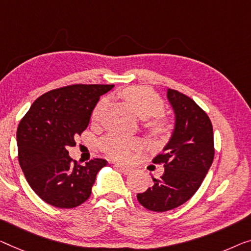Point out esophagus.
<instances>
[{"mask_svg": "<svg viewBox=\"0 0 251 251\" xmlns=\"http://www.w3.org/2000/svg\"><path fill=\"white\" fill-rule=\"evenodd\" d=\"M115 167H116V169L119 170V171H121V173H123L124 175H128V174L132 173V169H130V168L123 167V166H121V164H117V163H116V164H115Z\"/></svg>", "mask_w": 251, "mask_h": 251, "instance_id": "obj_1", "label": "esophagus"}]
</instances>
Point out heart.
I'll use <instances>...</instances> for the list:
<instances>
[{"label": "heart", "mask_w": 251, "mask_h": 251, "mask_svg": "<svg viewBox=\"0 0 251 251\" xmlns=\"http://www.w3.org/2000/svg\"><path fill=\"white\" fill-rule=\"evenodd\" d=\"M122 97L142 118L158 116L163 111L162 99L149 88L133 85V87L123 90ZM104 107H106V99H101L96 104L92 111L93 121H98ZM149 126L152 134H154L155 136H162L168 129L167 123L160 119H155ZM141 145V142L137 138L122 136L118 134H109L100 141V149L109 158L118 160V161H128L133 151L140 149Z\"/></svg>", "instance_id": "obj_1"}]
</instances>
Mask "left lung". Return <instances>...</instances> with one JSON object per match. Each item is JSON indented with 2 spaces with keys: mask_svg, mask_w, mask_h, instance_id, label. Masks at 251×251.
Masks as SVG:
<instances>
[{
  "mask_svg": "<svg viewBox=\"0 0 251 251\" xmlns=\"http://www.w3.org/2000/svg\"><path fill=\"white\" fill-rule=\"evenodd\" d=\"M167 98L175 114L173 134L153 163H161L164 173L153 179V186L137 194V201L153 212L180 206L197 192L214 159L213 127L198 104L173 89Z\"/></svg>",
  "mask_w": 251,
  "mask_h": 251,
  "instance_id": "left-lung-1",
  "label": "left lung"
}]
</instances>
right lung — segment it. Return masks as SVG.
<instances>
[{"label":"right lung","instance_id":"1","mask_svg":"<svg viewBox=\"0 0 251 251\" xmlns=\"http://www.w3.org/2000/svg\"><path fill=\"white\" fill-rule=\"evenodd\" d=\"M113 84H74L39 97L17 130L19 163L28 184L44 201L72 208L91 195L97 174L107 164L93 159L80 166L69 155L74 136L87 128L100 97Z\"/></svg>","mask_w":251,"mask_h":251}]
</instances>
